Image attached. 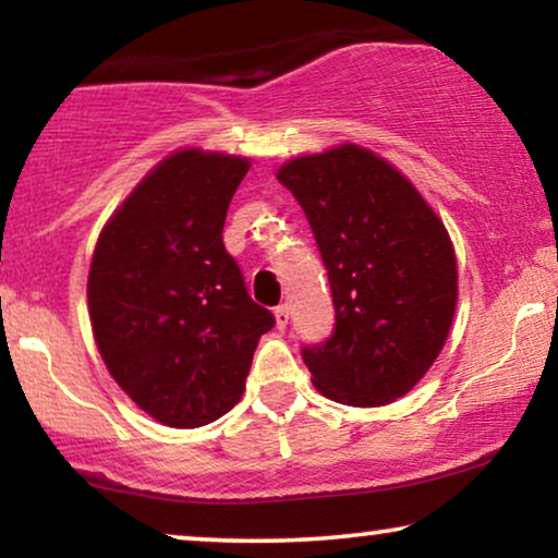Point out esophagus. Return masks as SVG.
<instances>
[{
    "mask_svg": "<svg viewBox=\"0 0 558 558\" xmlns=\"http://www.w3.org/2000/svg\"><path fill=\"white\" fill-rule=\"evenodd\" d=\"M274 317H277L279 327H287L289 325V307H287V304H279V307L274 310Z\"/></svg>",
    "mask_w": 558,
    "mask_h": 558,
    "instance_id": "obj_1",
    "label": "esophagus"
}]
</instances>
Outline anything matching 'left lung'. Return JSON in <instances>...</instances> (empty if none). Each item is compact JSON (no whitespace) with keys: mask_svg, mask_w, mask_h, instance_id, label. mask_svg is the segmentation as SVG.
Returning a JSON list of instances; mask_svg holds the SVG:
<instances>
[{"mask_svg":"<svg viewBox=\"0 0 558 558\" xmlns=\"http://www.w3.org/2000/svg\"><path fill=\"white\" fill-rule=\"evenodd\" d=\"M330 279L332 335L304 345L312 384L348 407L401 399L437 361L457 304L452 241L399 170L355 144L287 162Z\"/></svg>","mask_w":558,"mask_h":558,"instance_id":"1","label":"left lung"}]
</instances>
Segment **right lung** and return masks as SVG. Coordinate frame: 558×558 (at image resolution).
<instances>
[{
    "instance_id": "right-lung-1",
    "label": "right lung",
    "mask_w": 558,
    "mask_h": 558,
    "mask_svg": "<svg viewBox=\"0 0 558 558\" xmlns=\"http://www.w3.org/2000/svg\"><path fill=\"white\" fill-rule=\"evenodd\" d=\"M248 162L185 149L157 165L106 223L88 312L106 368L136 407L195 429L239 403L274 315L251 300L223 246Z\"/></svg>"
}]
</instances>
